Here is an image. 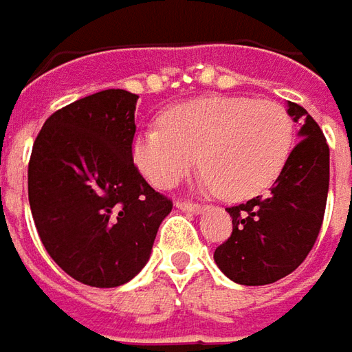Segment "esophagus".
Masks as SVG:
<instances>
[{
	"instance_id": "1",
	"label": "esophagus",
	"mask_w": 352,
	"mask_h": 352,
	"mask_svg": "<svg viewBox=\"0 0 352 352\" xmlns=\"http://www.w3.org/2000/svg\"><path fill=\"white\" fill-rule=\"evenodd\" d=\"M176 207L182 209V211H190V213H201L204 211V205L193 204V201H184V199H178Z\"/></svg>"
}]
</instances>
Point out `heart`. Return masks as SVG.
Here are the masks:
<instances>
[{"label":"heart","mask_w":352,"mask_h":352,"mask_svg":"<svg viewBox=\"0 0 352 352\" xmlns=\"http://www.w3.org/2000/svg\"><path fill=\"white\" fill-rule=\"evenodd\" d=\"M160 126L139 131L133 162L155 188L168 190L193 170L197 155L207 188L248 199L279 178L292 151L287 110L244 96H201L168 108Z\"/></svg>","instance_id":"heart-1"}]
</instances>
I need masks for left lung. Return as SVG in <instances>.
I'll return each mask as SVG.
<instances>
[{
    "mask_svg": "<svg viewBox=\"0 0 352 352\" xmlns=\"http://www.w3.org/2000/svg\"><path fill=\"white\" fill-rule=\"evenodd\" d=\"M287 112L300 122V141L265 197L226 209L232 217V234L214 250L219 270L238 285L259 287L287 277L310 254L324 223L327 141L302 106L289 102Z\"/></svg>",
    "mask_w": 352,
    "mask_h": 352,
    "instance_id": "8db88e82",
    "label": "left lung"
}]
</instances>
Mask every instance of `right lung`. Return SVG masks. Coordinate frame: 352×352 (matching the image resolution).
<instances>
[{"label":"right lung","instance_id":"right-lung-1","mask_svg":"<svg viewBox=\"0 0 352 352\" xmlns=\"http://www.w3.org/2000/svg\"><path fill=\"white\" fill-rule=\"evenodd\" d=\"M138 94L108 89L54 112L28 162V204L42 244L69 277L112 289L148 261L172 201L133 164Z\"/></svg>","mask_w":352,"mask_h":352}]
</instances>
